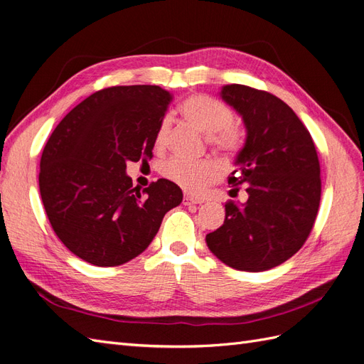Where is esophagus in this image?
Masks as SVG:
<instances>
[{
	"mask_svg": "<svg viewBox=\"0 0 364 364\" xmlns=\"http://www.w3.org/2000/svg\"><path fill=\"white\" fill-rule=\"evenodd\" d=\"M183 205L185 206H191V205H200L202 203V200L200 199H194V197H191V196H183Z\"/></svg>",
	"mask_w": 364,
	"mask_h": 364,
	"instance_id": "obj_1",
	"label": "esophagus"
}]
</instances>
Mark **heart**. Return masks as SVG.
<instances>
[{
    "label": "heart",
    "instance_id": "b5f03b06",
    "mask_svg": "<svg viewBox=\"0 0 364 364\" xmlns=\"http://www.w3.org/2000/svg\"><path fill=\"white\" fill-rule=\"evenodd\" d=\"M179 111L190 124L199 129L206 135V141L215 150L226 156H232L241 147V132L232 126L234 111L223 102L209 95H190L181 103ZM171 121L165 117L156 130L155 146L164 149L168 141ZM165 179L179 185L181 188L190 193H199L206 185L214 182L222 168L214 159H203L199 162H190L179 158L165 161L161 168Z\"/></svg>",
    "mask_w": 364,
    "mask_h": 364
}]
</instances>
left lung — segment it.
<instances>
[{
	"instance_id": "left-lung-1",
	"label": "left lung",
	"mask_w": 364,
	"mask_h": 364,
	"mask_svg": "<svg viewBox=\"0 0 364 364\" xmlns=\"http://www.w3.org/2000/svg\"><path fill=\"white\" fill-rule=\"evenodd\" d=\"M220 95L247 130L228 182L237 191L245 185L249 199L225 205V223L206 245L229 267L264 272L291 258L310 235L321 165L310 132L281 98L245 85H226Z\"/></svg>"
}]
</instances>
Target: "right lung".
<instances>
[{
	"instance_id": "add662e5",
	"label": "right lung",
	"mask_w": 364,
	"mask_h": 364,
	"mask_svg": "<svg viewBox=\"0 0 364 364\" xmlns=\"http://www.w3.org/2000/svg\"><path fill=\"white\" fill-rule=\"evenodd\" d=\"M173 95L159 86H112L77 105L42 151L39 190L51 228L75 257L98 267L144 252L182 190L168 179L139 193L126 162L153 156Z\"/></svg>"
}]
</instances>
